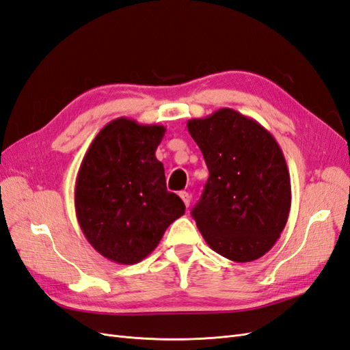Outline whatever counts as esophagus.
Wrapping results in <instances>:
<instances>
[{"label":"esophagus","mask_w":350,"mask_h":350,"mask_svg":"<svg viewBox=\"0 0 350 350\" xmlns=\"http://www.w3.org/2000/svg\"><path fill=\"white\" fill-rule=\"evenodd\" d=\"M178 196H180V198H182V201H183V204L186 205V207H189V204H191V195L183 191V192L178 193Z\"/></svg>","instance_id":"34e87169"}]
</instances>
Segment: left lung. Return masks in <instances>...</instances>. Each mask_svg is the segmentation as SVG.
Returning a JSON list of instances; mask_svg holds the SVG:
<instances>
[{
    "mask_svg": "<svg viewBox=\"0 0 350 350\" xmlns=\"http://www.w3.org/2000/svg\"><path fill=\"white\" fill-rule=\"evenodd\" d=\"M187 131L208 167L192 210L211 250L237 263L273 247L291 208L290 173L282 150L263 125L229 107L192 118Z\"/></svg>",
    "mask_w": 350,
    "mask_h": 350,
    "instance_id": "1",
    "label": "left lung"
}]
</instances>
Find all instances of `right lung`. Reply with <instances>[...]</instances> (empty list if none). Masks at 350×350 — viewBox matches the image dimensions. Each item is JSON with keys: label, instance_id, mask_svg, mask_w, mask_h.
Here are the masks:
<instances>
[{"label": "right lung", "instance_id": "1", "mask_svg": "<svg viewBox=\"0 0 350 350\" xmlns=\"http://www.w3.org/2000/svg\"><path fill=\"white\" fill-rule=\"evenodd\" d=\"M164 134V125L121 116L97 133L79 165V228L96 252L113 263L143 260L185 214L183 201L167 191L164 165L155 157Z\"/></svg>", "mask_w": 350, "mask_h": 350}]
</instances>
